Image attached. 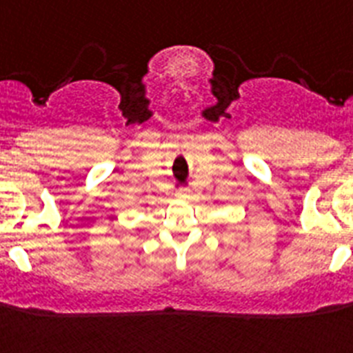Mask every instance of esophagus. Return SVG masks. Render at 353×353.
<instances>
[{
	"label": "esophagus",
	"instance_id": "1",
	"mask_svg": "<svg viewBox=\"0 0 353 353\" xmlns=\"http://www.w3.org/2000/svg\"><path fill=\"white\" fill-rule=\"evenodd\" d=\"M177 197H181V199H186V197H188V192H179V194H177Z\"/></svg>",
	"mask_w": 353,
	"mask_h": 353
}]
</instances>
